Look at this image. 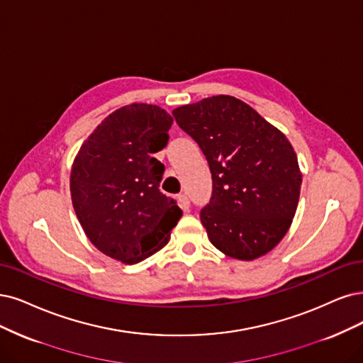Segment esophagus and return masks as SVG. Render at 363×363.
Masks as SVG:
<instances>
[{"mask_svg": "<svg viewBox=\"0 0 363 363\" xmlns=\"http://www.w3.org/2000/svg\"><path fill=\"white\" fill-rule=\"evenodd\" d=\"M178 202H179V206H181L184 211H189V208H190V200H189V197H186L185 194H179Z\"/></svg>", "mask_w": 363, "mask_h": 363, "instance_id": "obj_1", "label": "esophagus"}]
</instances>
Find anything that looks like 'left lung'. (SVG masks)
Wrapping results in <instances>:
<instances>
[{
	"label": "left lung",
	"instance_id": "1",
	"mask_svg": "<svg viewBox=\"0 0 363 363\" xmlns=\"http://www.w3.org/2000/svg\"><path fill=\"white\" fill-rule=\"evenodd\" d=\"M172 113L209 163L212 197L200 221L211 244L245 262L274 250L290 229L302 184L286 134L232 96L208 97Z\"/></svg>",
	"mask_w": 363,
	"mask_h": 363
}]
</instances>
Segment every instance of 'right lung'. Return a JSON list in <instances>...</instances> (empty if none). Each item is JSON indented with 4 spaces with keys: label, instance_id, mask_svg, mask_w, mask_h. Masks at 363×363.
Returning <instances> with one entry per match:
<instances>
[{
    "label": "right lung",
    "instance_id": "add662e5",
    "mask_svg": "<svg viewBox=\"0 0 363 363\" xmlns=\"http://www.w3.org/2000/svg\"><path fill=\"white\" fill-rule=\"evenodd\" d=\"M173 118L160 106L131 103L107 115L80 146L70 172L76 217L107 257L139 263L167 245L182 211L160 191Z\"/></svg>",
    "mask_w": 363,
    "mask_h": 363
}]
</instances>
